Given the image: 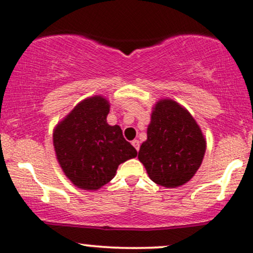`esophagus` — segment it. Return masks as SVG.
Listing matches in <instances>:
<instances>
[{
	"mask_svg": "<svg viewBox=\"0 0 253 253\" xmlns=\"http://www.w3.org/2000/svg\"><path fill=\"white\" fill-rule=\"evenodd\" d=\"M132 145L134 146V149L136 151H138L139 147H140V143H139V140H135V139H134V140H132Z\"/></svg>",
	"mask_w": 253,
	"mask_h": 253,
	"instance_id": "34e87169",
	"label": "esophagus"
}]
</instances>
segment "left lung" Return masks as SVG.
I'll list each match as a JSON object with an SVG mask.
<instances>
[{
	"label": "left lung",
	"mask_w": 253,
	"mask_h": 253,
	"mask_svg": "<svg viewBox=\"0 0 253 253\" xmlns=\"http://www.w3.org/2000/svg\"><path fill=\"white\" fill-rule=\"evenodd\" d=\"M152 109L138 158L157 184L181 187L201 167L207 141L193 115L172 98H161Z\"/></svg>",
	"instance_id": "left-lung-1"
}]
</instances>
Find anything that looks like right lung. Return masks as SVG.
I'll list each match as a JSON object with an SVG mask.
<instances>
[{"mask_svg": "<svg viewBox=\"0 0 253 253\" xmlns=\"http://www.w3.org/2000/svg\"><path fill=\"white\" fill-rule=\"evenodd\" d=\"M109 108L106 97L94 95L76 104L53 129L58 163L80 189H100L114 178L119 165L136 157L120 126L107 123Z\"/></svg>", "mask_w": 253, "mask_h": 253, "instance_id": "right-lung-1", "label": "right lung"}]
</instances>
